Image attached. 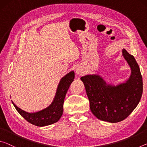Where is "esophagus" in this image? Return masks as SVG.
Returning a JSON list of instances; mask_svg holds the SVG:
<instances>
[{
    "mask_svg": "<svg viewBox=\"0 0 147 147\" xmlns=\"http://www.w3.org/2000/svg\"><path fill=\"white\" fill-rule=\"evenodd\" d=\"M76 73L78 74V75H82L84 73V70L82 67H81L80 66H78L77 68L76 69Z\"/></svg>",
    "mask_w": 147,
    "mask_h": 147,
    "instance_id": "obj_1",
    "label": "esophagus"
}]
</instances>
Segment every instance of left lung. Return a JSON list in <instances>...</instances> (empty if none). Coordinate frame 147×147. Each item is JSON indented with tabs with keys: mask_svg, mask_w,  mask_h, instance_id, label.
Instances as JSON below:
<instances>
[{
	"mask_svg": "<svg viewBox=\"0 0 147 147\" xmlns=\"http://www.w3.org/2000/svg\"><path fill=\"white\" fill-rule=\"evenodd\" d=\"M130 67L131 74L126 82L112 86L97 74L81 77L85 86L91 112L96 118L109 123H118L132 112L141 100L143 80L134 57L122 50Z\"/></svg>",
	"mask_w": 147,
	"mask_h": 147,
	"instance_id": "8db88e82",
	"label": "left lung"
}]
</instances>
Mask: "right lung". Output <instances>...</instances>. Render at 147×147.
Here are the masks:
<instances>
[{
    "label": "right lung",
    "mask_w": 147,
    "mask_h": 147,
    "mask_svg": "<svg viewBox=\"0 0 147 147\" xmlns=\"http://www.w3.org/2000/svg\"><path fill=\"white\" fill-rule=\"evenodd\" d=\"M74 73L71 71L61 79L57 88L55 97L52 104L47 108L36 113H28L19 108L13 102L17 111L30 123L38 126H45L58 122L63 114V102L66 93L74 81Z\"/></svg>",
    "instance_id": "add662e5"
}]
</instances>
